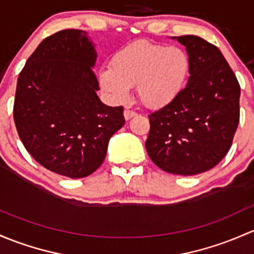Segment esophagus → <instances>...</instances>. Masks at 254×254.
Listing matches in <instances>:
<instances>
[{
	"label": "esophagus",
	"instance_id": "1",
	"mask_svg": "<svg viewBox=\"0 0 254 254\" xmlns=\"http://www.w3.org/2000/svg\"><path fill=\"white\" fill-rule=\"evenodd\" d=\"M124 116H125V119H126V120H129V119H132L133 116H135V112L132 111V110L127 109V110H125Z\"/></svg>",
	"mask_w": 254,
	"mask_h": 254
}]
</instances>
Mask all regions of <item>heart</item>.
<instances>
[{
    "label": "heart",
    "mask_w": 254,
    "mask_h": 254,
    "mask_svg": "<svg viewBox=\"0 0 254 254\" xmlns=\"http://www.w3.org/2000/svg\"><path fill=\"white\" fill-rule=\"evenodd\" d=\"M190 72V59L179 46L137 40L115 52L111 67L100 70L99 83L115 103L128 100L137 85L140 103L149 109L171 104L184 90Z\"/></svg>",
    "instance_id": "heart-1"
}]
</instances>
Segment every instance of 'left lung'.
Returning a JSON list of instances; mask_svg holds the SVG:
<instances>
[{"instance_id":"8db88e82","label":"left lung","mask_w":254,"mask_h":254,"mask_svg":"<svg viewBox=\"0 0 254 254\" xmlns=\"http://www.w3.org/2000/svg\"><path fill=\"white\" fill-rule=\"evenodd\" d=\"M190 59L188 83L169 105L149 115L145 148L170 174L197 175L218 165L240 121L239 80L221 51L195 35L177 36Z\"/></svg>"}]
</instances>
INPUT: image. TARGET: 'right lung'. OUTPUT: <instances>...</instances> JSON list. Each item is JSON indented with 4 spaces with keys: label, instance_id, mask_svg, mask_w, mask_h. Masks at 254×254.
<instances>
[{
    "label": "right lung",
    "instance_id": "obj_1",
    "mask_svg": "<svg viewBox=\"0 0 254 254\" xmlns=\"http://www.w3.org/2000/svg\"><path fill=\"white\" fill-rule=\"evenodd\" d=\"M95 61L87 31L61 30L41 41L18 77L13 117L23 145L40 165L70 179L99 169L125 125L124 108L96 95Z\"/></svg>",
    "mask_w": 254,
    "mask_h": 254
}]
</instances>
